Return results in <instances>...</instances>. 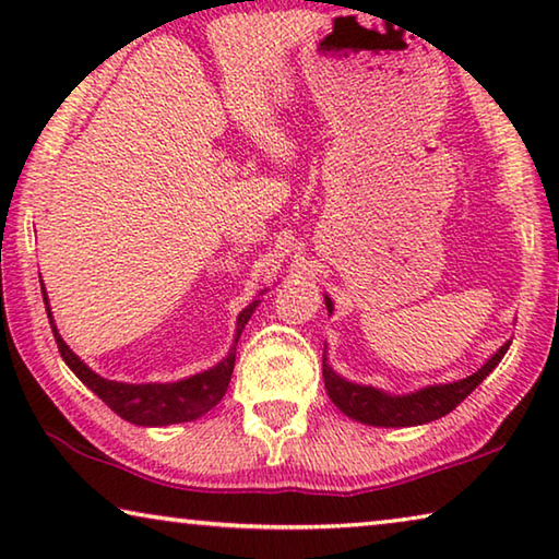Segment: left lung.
Here are the masks:
<instances>
[{"instance_id": "1", "label": "left lung", "mask_w": 559, "mask_h": 559, "mask_svg": "<svg viewBox=\"0 0 559 559\" xmlns=\"http://www.w3.org/2000/svg\"><path fill=\"white\" fill-rule=\"evenodd\" d=\"M325 308L333 316V300L325 296ZM510 340L496 349V355L486 359L484 367L459 382L449 384H429L421 390L409 394H390L384 390H377L370 384L349 382L340 377L333 367L328 365V357L323 353V380L328 396L333 400L340 412L349 419L359 424H370V427H419V424L437 421L441 416L456 409V406L466 400V396L476 390V386L486 380V377L496 370L500 359L508 353ZM328 349V347H325Z\"/></svg>"}]
</instances>
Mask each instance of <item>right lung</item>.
<instances>
[{"instance_id": "1", "label": "right lung", "mask_w": 559, "mask_h": 559, "mask_svg": "<svg viewBox=\"0 0 559 559\" xmlns=\"http://www.w3.org/2000/svg\"><path fill=\"white\" fill-rule=\"evenodd\" d=\"M44 293V306L46 316H49V323L53 330L56 345H59V353L63 362L71 367V372L79 377V380L88 386L93 394H98L103 402H106L112 412H116L120 419L130 424H138V427H167V424H182V421H194L204 416L222 402L226 394V386H229L234 362H236V343H239L241 330L249 323L253 310L259 308V298L246 306L239 318H236V335L234 345L222 362H216L210 370L200 374L185 377V380L177 382H145V384H128V382H116L106 380L91 370V367L83 362V359L73 353V349L63 343L53 323V313L49 306V296H46V288L41 283ZM266 290H261L263 296Z\"/></svg>"}]
</instances>
